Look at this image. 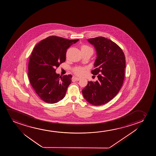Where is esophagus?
<instances>
[{"mask_svg":"<svg viewBox=\"0 0 156 156\" xmlns=\"http://www.w3.org/2000/svg\"><path fill=\"white\" fill-rule=\"evenodd\" d=\"M73 80H74L75 81H78L80 80V78H78V77H74L73 78Z\"/></svg>","mask_w":156,"mask_h":156,"instance_id":"1","label":"esophagus"}]
</instances>
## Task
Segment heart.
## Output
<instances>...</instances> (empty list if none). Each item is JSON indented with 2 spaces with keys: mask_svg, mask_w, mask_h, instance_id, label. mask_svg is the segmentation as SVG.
I'll use <instances>...</instances> for the list:
<instances>
[{
  "mask_svg": "<svg viewBox=\"0 0 156 156\" xmlns=\"http://www.w3.org/2000/svg\"><path fill=\"white\" fill-rule=\"evenodd\" d=\"M81 51H93L92 48L87 45H81L80 47ZM86 68L81 66H77L73 69L74 73L78 76H82L85 73Z\"/></svg>",
  "mask_w": 156,
  "mask_h": 156,
  "instance_id": "b5f03b06",
  "label": "heart"
}]
</instances>
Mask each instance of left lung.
I'll use <instances>...</instances> for the list:
<instances>
[{
	"label": "left lung",
	"instance_id": "8db88e82",
	"mask_svg": "<svg viewBox=\"0 0 156 156\" xmlns=\"http://www.w3.org/2000/svg\"><path fill=\"white\" fill-rule=\"evenodd\" d=\"M87 41L96 50L95 69L91 73L98 75V80L88 81L82 93L90 104L102 105L116 96L122 87L126 68L125 57L119 46L110 39L98 37Z\"/></svg>",
	"mask_w": 156,
	"mask_h": 156
}]
</instances>
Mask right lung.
<instances>
[{
    "label": "right lung",
    "mask_w": 156,
    "mask_h": 156,
    "mask_svg": "<svg viewBox=\"0 0 156 156\" xmlns=\"http://www.w3.org/2000/svg\"><path fill=\"white\" fill-rule=\"evenodd\" d=\"M78 41L49 36L34 47L29 61L28 77L34 91L45 102L55 103L66 95L73 76H60L56 68L66 61V50Z\"/></svg>",
    "instance_id": "add662e5"
}]
</instances>
